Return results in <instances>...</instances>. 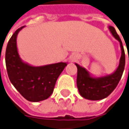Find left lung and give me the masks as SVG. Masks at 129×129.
I'll list each match as a JSON object with an SVG mask.
<instances>
[{"mask_svg":"<svg viewBox=\"0 0 129 129\" xmlns=\"http://www.w3.org/2000/svg\"><path fill=\"white\" fill-rule=\"evenodd\" d=\"M109 31L116 40L120 43L121 55L117 69L110 75L99 77H93L88 71L78 64L77 67V86L80 95L89 100H101L107 97L118 85L123 75L125 67V52L121 39L114 27L109 26Z\"/></svg>","mask_w":129,"mask_h":129,"instance_id":"1","label":"left lung"}]
</instances>
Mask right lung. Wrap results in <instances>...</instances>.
Returning a JSON list of instances; mask_svg holds the SVG:
<instances>
[{"label":"right lung","instance_id":"1","mask_svg":"<svg viewBox=\"0 0 129 129\" xmlns=\"http://www.w3.org/2000/svg\"><path fill=\"white\" fill-rule=\"evenodd\" d=\"M21 27L10 38L6 51V64L10 82L22 96L32 102H38L50 96L55 83L67 62L44 66H32L23 62L18 54L17 36Z\"/></svg>","mask_w":129,"mask_h":129}]
</instances>
